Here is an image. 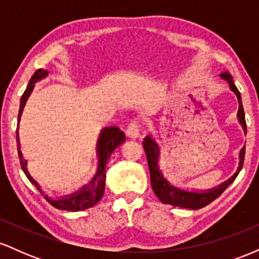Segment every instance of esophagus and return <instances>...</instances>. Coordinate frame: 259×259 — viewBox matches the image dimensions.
<instances>
[{"mask_svg":"<svg viewBox=\"0 0 259 259\" xmlns=\"http://www.w3.org/2000/svg\"><path fill=\"white\" fill-rule=\"evenodd\" d=\"M125 135L127 139H132V140H135L139 138L140 135V132H139V125L136 123H132L129 126L126 127V132H125Z\"/></svg>","mask_w":259,"mask_h":259,"instance_id":"34e87169","label":"esophagus"}]
</instances>
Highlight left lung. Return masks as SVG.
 Here are the masks:
<instances>
[{
    "label": "left lung",
    "instance_id": "left-lung-1",
    "mask_svg": "<svg viewBox=\"0 0 259 259\" xmlns=\"http://www.w3.org/2000/svg\"><path fill=\"white\" fill-rule=\"evenodd\" d=\"M221 78L224 81L228 82L229 89L236 95L237 101H239V111H237V123L241 126L243 134L246 135V120H245V112L241 102V95L235 86L233 81V76L229 73L221 74ZM145 153L147 157L148 169H150L151 175V185H152L153 192L160 202L165 204H171L174 207L187 208V209H200V208L207 206L210 202H213L215 198H218L228 186L236 179L237 174L241 170L243 164V158H245V146H243L239 152V165H237L236 171L233 174V177L229 178L224 183L219 184L212 189L208 190H196V189H187V187L177 186L171 184L160 168V146L159 142L156 138H153L152 134L147 135L142 141Z\"/></svg>",
    "mask_w": 259,
    "mask_h": 259
}]
</instances>
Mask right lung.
I'll list each match as a JSON object with an SVG mask.
<instances>
[{
	"label": "right lung",
	"instance_id": "1",
	"mask_svg": "<svg viewBox=\"0 0 259 259\" xmlns=\"http://www.w3.org/2000/svg\"><path fill=\"white\" fill-rule=\"evenodd\" d=\"M49 76V72L45 69H37L31 76L29 81L26 90L23 94L22 100H20L19 113H18V126H17V146H18V154H19L20 165H22L23 171L26 175L29 181L34 185L38 191L42 194L46 200L52 204L53 207L59 208V209L70 210V212H78V210H84L88 208L94 207L95 204L102 198L103 192L106 187V165L108 163L109 157L114 152V150L121 144L125 142V135L123 132H120L117 126H107L103 127L100 132L99 139L96 142V157H97V168L96 173L94 174L92 179L89 181L86 185L80 187L79 190L72 192V194L63 195V196H52L46 194L41 187L38 181L35 179L30 174L28 169V160L23 156L22 150H20V140H19V121L22 118L23 109H24L26 101L30 97L32 90H34L35 84L37 81H41L45 78Z\"/></svg>",
	"mask_w": 259,
	"mask_h": 259
}]
</instances>
